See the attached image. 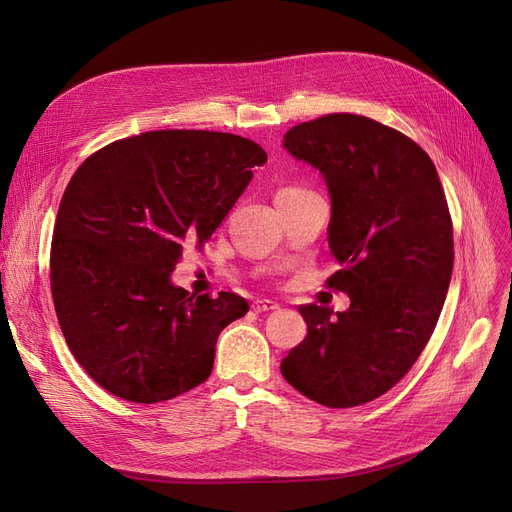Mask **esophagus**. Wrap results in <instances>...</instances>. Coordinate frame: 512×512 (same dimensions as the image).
Instances as JSON below:
<instances>
[{"label":"esophagus","mask_w":512,"mask_h":512,"mask_svg":"<svg viewBox=\"0 0 512 512\" xmlns=\"http://www.w3.org/2000/svg\"><path fill=\"white\" fill-rule=\"evenodd\" d=\"M280 305L276 303V301H270V299H257L255 303H253V311H257V313H261V311H274V309H278Z\"/></svg>","instance_id":"esophagus-1"}]
</instances>
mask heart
I'll return each instance as SVG.
<instances>
[{"mask_svg":"<svg viewBox=\"0 0 512 512\" xmlns=\"http://www.w3.org/2000/svg\"><path fill=\"white\" fill-rule=\"evenodd\" d=\"M297 191H303V188H297V186H284L278 191V195H286V193H297Z\"/></svg>","mask_w":512,"mask_h":512,"instance_id":"1","label":"heart"}]
</instances>
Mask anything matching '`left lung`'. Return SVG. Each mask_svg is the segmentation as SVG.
<instances>
[{"mask_svg":"<svg viewBox=\"0 0 512 512\" xmlns=\"http://www.w3.org/2000/svg\"><path fill=\"white\" fill-rule=\"evenodd\" d=\"M284 147L328 184V240L342 267L328 286L351 307L301 305L307 336L280 369L319 405L359 407L405 378L438 324L454 263L444 188L415 141L365 116L301 122Z\"/></svg>","mask_w":512,"mask_h":512,"instance_id":"left-lung-1","label":"left lung"}]
</instances>
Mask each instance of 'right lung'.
I'll return each mask as SVG.
<instances>
[{
    "mask_svg": "<svg viewBox=\"0 0 512 512\" xmlns=\"http://www.w3.org/2000/svg\"><path fill=\"white\" fill-rule=\"evenodd\" d=\"M265 161L238 134L151 130L74 172L53 226L51 297L74 359L103 390L153 405L209 378L220 332L249 303L234 292L195 297L170 274Z\"/></svg>",
    "mask_w": 512,
    "mask_h": 512,
    "instance_id": "1",
    "label": "right lung"
}]
</instances>
